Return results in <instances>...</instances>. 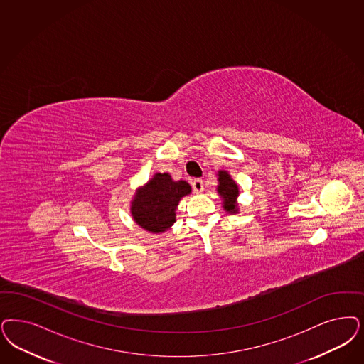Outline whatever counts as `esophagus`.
Listing matches in <instances>:
<instances>
[{
	"instance_id": "obj_1",
	"label": "esophagus",
	"mask_w": 364,
	"mask_h": 364,
	"mask_svg": "<svg viewBox=\"0 0 364 364\" xmlns=\"http://www.w3.org/2000/svg\"><path fill=\"white\" fill-rule=\"evenodd\" d=\"M192 188L196 192V193H201L204 191V184H203V180L200 178H195L192 180Z\"/></svg>"
}]
</instances>
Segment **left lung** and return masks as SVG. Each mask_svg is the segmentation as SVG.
<instances>
[{
    "label": "left lung",
    "mask_w": 364,
    "mask_h": 364,
    "mask_svg": "<svg viewBox=\"0 0 364 364\" xmlns=\"http://www.w3.org/2000/svg\"><path fill=\"white\" fill-rule=\"evenodd\" d=\"M218 187L216 191L222 199V205L225 211L228 213H239V187L235 183V180L231 177V175L225 171L220 169L218 171Z\"/></svg>",
    "instance_id": "8db88e82"
}]
</instances>
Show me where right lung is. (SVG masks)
Listing matches in <instances>:
<instances>
[{
	"instance_id": "right-lung-1",
	"label": "right lung",
	"mask_w": 364,
	"mask_h": 364,
	"mask_svg": "<svg viewBox=\"0 0 364 364\" xmlns=\"http://www.w3.org/2000/svg\"><path fill=\"white\" fill-rule=\"evenodd\" d=\"M192 192L186 180L176 181L169 173H154L136 189L130 213L136 225L151 234H161L173 226L180 200Z\"/></svg>"
}]
</instances>
